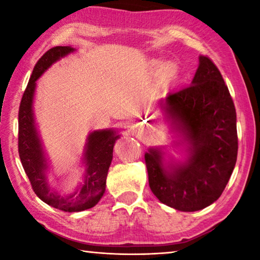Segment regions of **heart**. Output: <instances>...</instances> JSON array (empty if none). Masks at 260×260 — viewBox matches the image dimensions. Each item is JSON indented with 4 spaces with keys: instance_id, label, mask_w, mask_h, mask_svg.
Wrapping results in <instances>:
<instances>
[{
    "instance_id": "b5f03b06",
    "label": "heart",
    "mask_w": 260,
    "mask_h": 260,
    "mask_svg": "<svg viewBox=\"0 0 260 260\" xmlns=\"http://www.w3.org/2000/svg\"><path fill=\"white\" fill-rule=\"evenodd\" d=\"M155 65L156 68L159 67V63L158 61H155ZM177 72H178V67L177 64L174 63H167L164 65V68L161 70V74H160V78H161V81L162 82H169L171 80H173L174 77L177 76Z\"/></svg>"
}]
</instances>
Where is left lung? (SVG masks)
I'll use <instances>...</instances> for the list:
<instances>
[{
	"mask_svg": "<svg viewBox=\"0 0 260 260\" xmlns=\"http://www.w3.org/2000/svg\"><path fill=\"white\" fill-rule=\"evenodd\" d=\"M166 111L190 143L187 162L169 173L161 152L144 153L149 186L161 203L192 212L212 204L221 195L237 158L235 105L221 73L208 56L190 86L170 93Z\"/></svg>",
	"mask_w": 260,
	"mask_h": 260,
	"instance_id": "8db88e82",
	"label": "left lung"
}]
</instances>
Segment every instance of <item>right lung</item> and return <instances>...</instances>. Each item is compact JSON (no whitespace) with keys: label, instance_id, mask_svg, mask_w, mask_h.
<instances>
[{"label":"right lung","instance_id":"obj_1","mask_svg":"<svg viewBox=\"0 0 260 260\" xmlns=\"http://www.w3.org/2000/svg\"><path fill=\"white\" fill-rule=\"evenodd\" d=\"M71 47H54L46 51L37 61L27 86L20 101L18 112V152L21 165L27 175L34 192L41 201L52 208L67 212H79L99 203L105 190V182L112 160L113 147L119 135L114 131H95L88 138L85 162L87 166L85 181L77 191L68 197L50 191L46 173V158L40 140L34 127L32 101L35 81L60 57L72 52Z\"/></svg>","mask_w":260,"mask_h":260}]
</instances>
